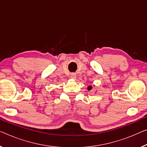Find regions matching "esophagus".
I'll return each instance as SVG.
<instances>
[{
  "label": "esophagus",
  "instance_id": "obj_1",
  "mask_svg": "<svg viewBox=\"0 0 147 147\" xmlns=\"http://www.w3.org/2000/svg\"><path fill=\"white\" fill-rule=\"evenodd\" d=\"M70 77H71V78H72V79H75L76 77V74H74V73L71 74V75H70Z\"/></svg>",
  "mask_w": 147,
  "mask_h": 147
}]
</instances>
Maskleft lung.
I'll list each match as a JSON object with an SVG mask.
<instances>
[{"mask_svg":"<svg viewBox=\"0 0 147 147\" xmlns=\"http://www.w3.org/2000/svg\"><path fill=\"white\" fill-rule=\"evenodd\" d=\"M92 88V86H88V88H87V90H90Z\"/></svg>","mask_w":147,"mask_h":147,"instance_id":"1","label":"left lung"}]
</instances>
